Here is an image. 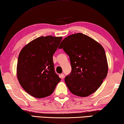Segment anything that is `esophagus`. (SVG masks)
<instances>
[{
  "label": "esophagus",
  "instance_id": "34e87169",
  "mask_svg": "<svg viewBox=\"0 0 124 124\" xmlns=\"http://www.w3.org/2000/svg\"><path fill=\"white\" fill-rule=\"evenodd\" d=\"M60 77H61V78H63L64 77V75L63 73L61 74V75H60Z\"/></svg>",
  "mask_w": 124,
  "mask_h": 124
}]
</instances>
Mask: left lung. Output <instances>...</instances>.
Instances as JSON below:
<instances>
[{
  "label": "left lung",
  "instance_id": "obj_1",
  "mask_svg": "<svg viewBox=\"0 0 124 124\" xmlns=\"http://www.w3.org/2000/svg\"><path fill=\"white\" fill-rule=\"evenodd\" d=\"M59 49L70 57L72 71L64 78L74 95L87 97L97 91L108 72V64L102 46L81 33L67 37Z\"/></svg>",
  "mask_w": 124,
  "mask_h": 124
}]
</instances>
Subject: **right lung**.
<instances>
[{"label":"right lung","mask_w":124,"mask_h":124,"mask_svg":"<svg viewBox=\"0 0 124 124\" xmlns=\"http://www.w3.org/2000/svg\"><path fill=\"white\" fill-rule=\"evenodd\" d=\"M62 37H39L25 45L18 56L16 75L21 86L36 98L51 95L60 82L55 73L53 55Z\"/></svg>","instance_id":"right-lung-1"}]
</instances>
